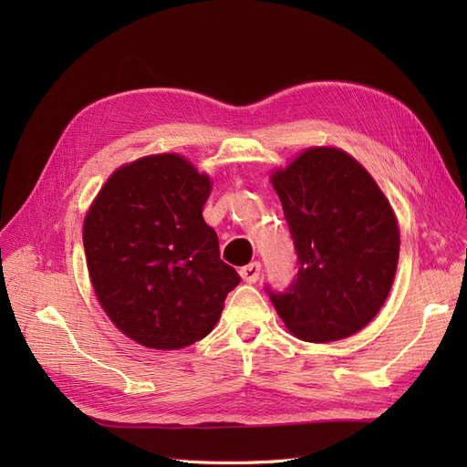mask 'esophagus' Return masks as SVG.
<instances>
[{
    "mask_svg": "<svg viewBox=\"0 0 467 467\" xmlns=\"http://www.w3.org/2000/svg\"><path fill=\"white\" fill-rule=\"evenodd\" d=\"M239 275H242V278L247 282V285H255V282L259 280L261 276V263H249L245 266L239 268Z\"/></svg>",
    "mask_w": 467,
    "mask_h": 467,
    "instance_id": "1",
    "label": "esophagus"
}]
</instances>
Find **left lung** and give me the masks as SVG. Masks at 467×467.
<instances>
[{"label":"left lung","mask_w":467,"mask_h":467,"mask_svg":"<svg viewBox=\"0 0 467 467\" xmlns=\"http://www.w3.org/2000/svg\"><path fill=\"white\" fill-rule=\"evenodd\" d=\"M298 253V275L271 302L288 333L341 341L384 306L400 261V223L366 167L341 148L312 146L271 171Z\"/></svg>","instance_id":"8db88e82"}]
</instances>
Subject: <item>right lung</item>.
I'll return each mask as SVG.
<instances>
[{
    "label": "right lung",
    "mask_w": 467,
    "mask_h": 467,
    "mask_svg": "<svg viewBox=\"0 0 467 467\" xmlns=\"http://www.w3.org/2000/svg\"><path fill=\"white\" fill-rule=\"evenodd\" d=\"M212 179L179 153L120 165L83 218L99 304L138 345L179 350L204 338L239 285L202 218Z\"/></svg>",
    "instance_id": "1"
}]
</instances>
